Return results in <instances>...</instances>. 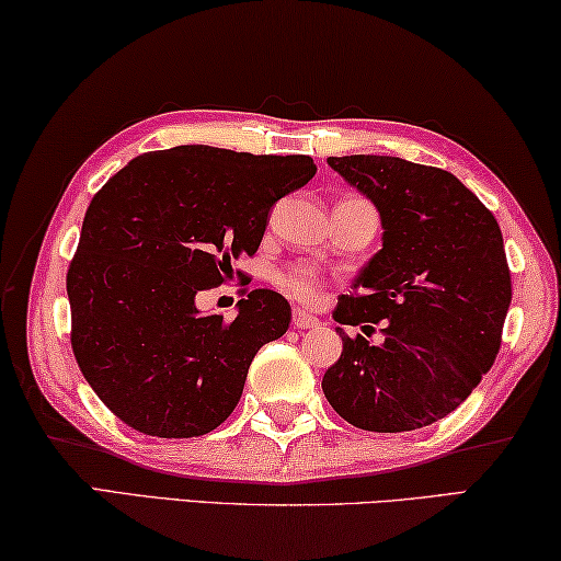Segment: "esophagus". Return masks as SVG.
I'll return each instance as SVG.
<instances>
[{
    "mask_svg": "<svg viewBox=\"0 0 561 561\" xmlns=\"http://www.w3.org/2000/svg\"><path fill=\"white\" fill-rule=\"evenodd\" d=\"M318 325H320V320L313 313H308V310H302V308L293 310V328L310 330V328H318Z\"/></svg>",
    "mask_w": 561,
    "mask_h": 561,
    "instance_id": "34e87169",
    "label": "esophagus"
}]
</instances>
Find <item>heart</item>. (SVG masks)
<instances>
[{"label": "heart", "instance_id": "b5f03b06", "mask_svg": "<svg viewBox=\"0 0 561 561\" xmlns=\"http://www.w3.org/2000/svg\"><path fill=\"white\" fill-rule=\"evenodd\" d=\"M280 286L302 302H316L320 298V293H323V280H320V275L310 268V265L302 263L290 265L288 271L280 273Z\"/></svg>", "mask_w": 561, "mask_h": 561}]
</instances>
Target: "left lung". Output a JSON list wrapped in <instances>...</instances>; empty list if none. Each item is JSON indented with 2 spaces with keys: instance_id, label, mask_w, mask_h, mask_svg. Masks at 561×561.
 I'll use <instances>...</instances> for the list:
<instances>
[{
  "instance_id": "obj_1",
  "label": "left lung",
  "mask_w": 561,
  "mask_h": 561,
  "mask_svg": "<svg viewBox=\"0 0 561 561\" xmlns=\"http://www.w3.org/2000/svg\"><path fill=\"white\" fill-rule=\"evenodd\" d=\"M378 208L382 248L337 300L341 325H381L383 343L343 337L323 392L370 433H410L470 398L500 353L512 280L497 220L453 173L398 156H330ZM374 324L370 327L369 323Z\"/></svg>"
}]
</instances>
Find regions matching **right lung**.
<instances>
[{
	"mask_svg": "<svg viewBox=\"0 0 561 561\" xmlns=\"http://www.w3.org/2000/svg\"><path fill=\"white\" fill-rule=\"evenodd\" d=\"M316 176L310 156L214 146L141 153L91 198L67 273L71 347L99 400L151 437H198L231 415L255 353L290 325L288 300L251 290L233 320L201 313L268 210Z\"/></svg>",
	"mask_w": 561,
	"mask_h": 561,
	"instance_id": "1",
	"label": "right lung"
}]
</instances>
